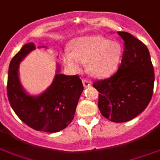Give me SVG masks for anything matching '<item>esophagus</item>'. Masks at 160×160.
Returning <instances> with one entry per match:
<instances>
[{
    "instance_id": "esophagus-1",
    "label": "esophagus",
    "mask_w": 160,
    "mask_h": 160,
    "mask_svg": "<svg viewBox=\"0 0 160 160\" xmlns=\"http://www.w3.org/2000/svg\"><path fill=\"white\" fill-rule=\"evenodd\" d=\"M82 83H83V87H85V88H87V87H91V82H90V81L87 80V79H83Z\"/></svg>"
}]
</instances>
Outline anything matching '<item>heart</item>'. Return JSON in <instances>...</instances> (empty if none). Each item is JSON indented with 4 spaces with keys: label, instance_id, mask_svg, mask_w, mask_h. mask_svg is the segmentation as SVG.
Wrapping results in <instances>:
<instances>
[{
    "label": "heart",
    "instance_id": "obj_1",
    "mask_svg": "<svg viewBox=\"0 0 160 160\" xmlns=\"http://www.w3.org/2000/svg\"><path fill=\"white\" fill-rule=\"evenodd\" d=\"M72 52H65L62 61L70 70L78 71L80 63H87V70L95 77L106 78L115 73L123 56L122 45L100 35L75 39L70 44Z\"/></svg>",
    "mask_w": 160,
    "mask_h": 160
}]
</instances>
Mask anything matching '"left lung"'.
<instances>
[{
	"label": "left lung",
	"instance_id": "left-lung-1",
	"mask_svg": "<svg viewBox=\"0 0 160 160\" xmlns=\"http://www.w3.org/2000/svg\"><path fill=\"white\" fill-rule=\"evenodd\" d=\"M117 34L124 40V52L117 73L93 82L99 91L101 114L116 123L126 122L142 112L153 95L155 74L148 48L125 31Z\"/></svg>",
	"mask_w": 160,
	"mask_h": 160
}]
</instances>
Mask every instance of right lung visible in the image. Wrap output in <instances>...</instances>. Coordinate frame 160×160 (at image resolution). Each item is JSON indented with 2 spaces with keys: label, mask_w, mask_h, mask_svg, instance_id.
<instances>
[{
  "label": "right lung",
  "mask_w": 160,
  "mask_h": 160,
  "mask_svg": "<svg viewBox=\"0 0 160 160\" xmlns=\"http://www.w3.org/2000/svg\"><path fill=\"white\" fill-rule=\"evenodd\" d=\"M35 48L33 43H27L10 61L8 99L16 115L26 125L37 131L56 133L65 129L73 121L83 85L78 75L59 73L61 68L57 65V73L46 91L39 95L27 93L19 79V65Z\"/></svg>",
  "instance_id": "1"
}]
</instances>
